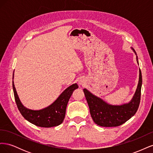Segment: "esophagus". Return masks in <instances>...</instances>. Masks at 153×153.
<instances>
[{
    "instance_id": "obj_1",
    "label": "esophagus",
    "mask_w": 153,
    "mask_h": 153,
    "mask_svg": "<svg viewBox=\"0 0 153 153\" xmlns=\"http://www.w3.org/2000/svg\"><path fill=\"white\" fill-rule=\"evenodd\" d=\"M78 83H79L80 85H83V84H84V82H83L82 80H79V82H78Z\"/></svg>"
}]
</instances>
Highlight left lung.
<instances>
[{
	"mask_svg": "<svg viewBox=\"0 0 153 153\" xmlns=\"http://www.w3.org/2000/svg\"><path fill=\"white\" fill-rule=\"evenodd\" d=\"M131 49L136 55L137 61L138 64L135 51L133 48ZM142 84V73L139 69V80L135 94L129 103L121 105L108 104L102 99L92 94L86 89H84L91 115L94 122L100 126L115 127L120 126L131 118L135 114L139 106Z\"/></svg>",
	"mask_w": 153,
	"mask_h": 153,
	"instance_id": "8db88e82",
	"label": "left lung"
}]
</instances>
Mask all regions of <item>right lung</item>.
<instances>
[{
  "instance_id": "obj_1",
  "label": "right lung",
  "mask_w": 153,
  "mask_h": 153,
  "mask_svg": "<svg viewBox=\"0 0 153 153\" xmlns=\"http://www.w3.org/2000/svg\"><path fill=\"white\" fill-rule=\"evenodd\" d=\"M14 78V73L13 79ZM78 87L77 84H74L64 90L53 103L47 107L38 110L26 108L22 105L19 99L13 80V89L17 107L20 112L27 121L37 126L50 128L61 124L65 117L66 109L68 101L74 90Z\"/></svg>"
}]
</instances>
